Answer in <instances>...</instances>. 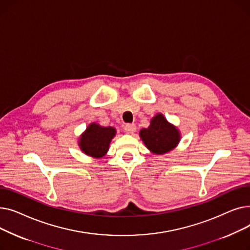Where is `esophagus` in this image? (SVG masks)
<instances>
[{
	"label": "esophagus",
	"instance_id": "34e87169",
	"mask_svg": "<svg viewBox=\"0 0 250 250\" xmlns=\"http://www.w3.org/2000/svg\"><path fill=\"white\" fill-rule=\"evenodd\" d=\"M136 129H137V127H136V125H133V124H127V125H125V132H126L127 134H133V133H135Z\"/></svg>",
	"mask_w": 250,
	"mask_h": 250
}]
</instances>
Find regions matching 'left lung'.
I'll use <instances>...</instances> for the list:
<instances>
[{
  "label": "left lung",
  "mask_w": 250,
  "mask_h": 250,
  "mask_svg": "<svg viewBox=\"0 0 250 250\" xmlns=\"http://www.w3.org/2000/svg\"><path fill=\"white\" fill-rule=\"evenodd\" d=\"M139 135L147 149L155 155H164L173 150L181 138L179 129L170 124L162 113L153 116L150 125L142 128Z\"/></svg>",
  "instance_id": "obj_1"
}]
</instances>
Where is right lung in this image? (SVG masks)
Here are the masks:
<instances>
[{
	"instance_id": "right-lung-1",
	"label": "right lung",
	"mask_w": 250,
	"mask_h": 250,
	"mask_svg": "<svg viewBox=\"0 0 250 250\" xmlns=\"http://www.w3.org/2000/svg\"><path fill=\"white\" fill-rule=\"evenodd\" d=\"M115 135L116 129L113 126H102L91 123L79 138L78 145L84 154L99 159L106 155Z\"/></svg>"
}]
</instances>
